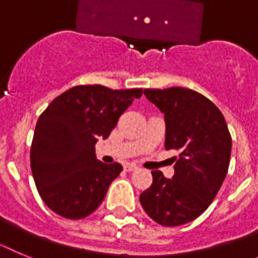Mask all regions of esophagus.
<instances>
[{
    "label": "esophagus",
    "instance_id": "obj_1",
    "mask_svg": "<svg viewBox=\"0 0 258 258\" xmlns=\"http://www.w3.org/2000/svg\"><path fill=\"white\" fill-rule=\"evenodd\" d=\"M136 169H138V166L134 165V163H127L126 166H124V170H126V171H134V170Z\"/></svg>",
    "mask_w": 258,
    "mask_h": 258
}]
</instances>
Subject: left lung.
I'll use <instances>...</instances> for the list:
<instances>
[{"instance_id": "8db88e82", "label": "left lung", "mask_w": 258, "mask_h": 258, "mask_svg": "<svg viewBox=\"0 0 258 258\" xmlns=\"http://www.w3.org/2000/svg\"><path fill=\"white\" fill-rule=\"evenodd\" d=\"M165 115V148L180 152L174 176L152 171L153 183L140 195L145 213L162 226H180L208 209L227 175L231 135L218 107L192 89H144Z\"/></svg>"}]
</instances>
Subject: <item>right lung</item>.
<instances>
[{"label": "right lung", "mask_w": 258, "mask_h": 258, "mask_svg": "<svg viewBox=\"0 0 258 258\" xmlns=\"http://www.w3.org/2000/svg\"><path fill=\"white\" fill-rule=\"evenodd\" d=\"M143 89L76 86L49 104L36 123L31 170L46 207L69 219L95 212L122 165L96 157L98 138H109L119 116Z\"/></svg>", "instance_id": "obj_1"}]
</instances>
